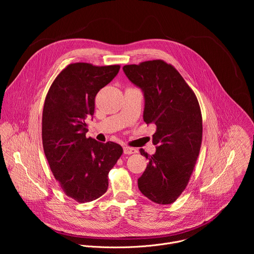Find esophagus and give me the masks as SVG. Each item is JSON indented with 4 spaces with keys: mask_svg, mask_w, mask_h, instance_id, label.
<instances>
[{
    "mask_svg": "<svg viewBox=\"0 0 254 254\" xmlns=\"http://www.w3.org/2000/svg\"><path fill=\"white\" fill-rule=\"evenodd\" d=\"M137 150L134 148H129V147H124V154L125 155H131L136 153Z\"/></svg>",
    "mask_w": 254,
    "mask_h": 254,
    "instance_id": "esophagus-1",
    "label": "esophagus"
}]
</instances>
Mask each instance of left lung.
Returning <instances> with one entry per match:
<instances>
[{
	"mask_svg": "<svg viewBox=\"0 0 254 254\" xmlns=\"http://www.w3.org/2000/svg\"><path fill=\"white\" fill-rule=\"evenodd\" d=\"M126 76L144 98L143 122L156 125V153L142 156L149 164L137 179L139 191L155 203L171 204L185 190L202 142V116L193 90L163 60L125 65Z\"/></svg>",
	"mask_w": 254,
	"mask_h": 254,
	"instance_id": "left-lung-1",
	"label": "left lung"
}]
</instances>
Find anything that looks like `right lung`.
I'll list each match as a JSON object with an SVG mask.
<instances>
[{
    "label": "right lung",
    "mask_w": 254,
    "mask_h": 254,
    "mask_svg": "<svg viewBox=\"0 0 254 254\" xmlns=\"http://www.w3.org/2000/svg\"><path fill=\"white\" fill-rule=\"evenodd\" d=\"M120 65L73 63L53 81L43 108L42 140L50 169L64 193L79 203L93 201L108 187V173L123 154L119 143L86 137L97 92Z\"/></svg>",
    "instance_id": "1"
}]
</instances>
